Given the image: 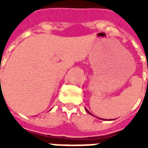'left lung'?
Returning <instances> with one entry per match:
<instances>
[{
	"label": "left lung",
	"instance_id": "8db88e82",
	"mask_svg": "<svg viewBox=\"0 0 148 148\" xmlns=\"http://www.w3.org/2000/svg\"><path fill=\"white\" fill-rule=\"evenodd\" d=\"M86 112H88V113H89V114H91V112H90V111H89V110H87V109H86ZM91 115H92V114H91Z\"/></svg>",
	"mask_w": 148,
	"mask_h": 148
}]
</instances>
